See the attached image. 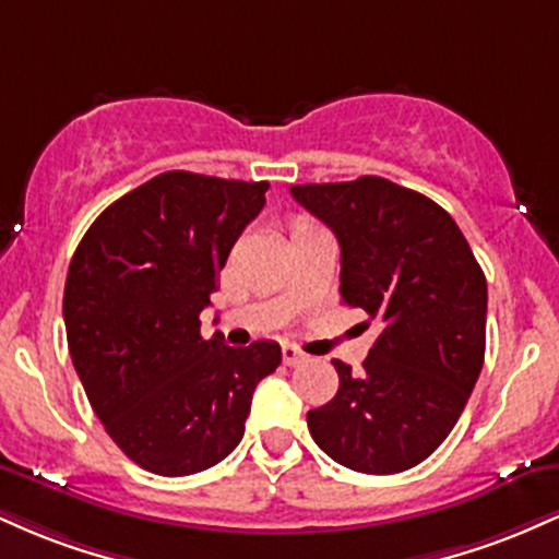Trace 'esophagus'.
<instances>
[{
	"label": "esophagus",
	"instance_id": "1",
	"mask_svg": "<svg viewBox=\"0 0 559 559\" xmlns=\"http://www.w3.org/2000/svg\"><path fill=\"white\" fill-rule=\"evenodd\" d=\"M281 357H284L286 365H299V362L307 360L305 352L297 349V346H294V344H284V346H281Z\"/></svg>",
	"mask_w": 559,
	"mask_h": 559
}]
</instances>
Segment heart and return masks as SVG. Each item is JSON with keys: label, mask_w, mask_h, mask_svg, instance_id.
Returning a JSON list of instances; mask_svg holds the SVG:
<instances>
[{"label": "heart", "mask_w": 559, "mask_h": 559, "mask_svg": "<svg viewBox=\"0 0 559 559\" xmlns=\"http://www.w3.org/2000/svg\"><path fill=\"white\" fill-rule=\"evenodd\" d=\"M301 228H312V223H307V221H297V223H294V230H301Z\"/></svg>", "instance_id": "b5f03b06"}]
</instances>
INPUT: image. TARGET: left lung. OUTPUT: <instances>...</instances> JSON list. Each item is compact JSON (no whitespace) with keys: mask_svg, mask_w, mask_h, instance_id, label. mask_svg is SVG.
Wrapping results in <instances>:
<instances>
[{"mask_svg":"<svg viewBox=\"0 0 559 559\" xmlns=\"http://www.w3.org/2000/svg\"><path fill=\"white\" fill-rule=\"evenodd\" d=\"M292 197L336 234L344 305L378 323L360 373L333 360L338 391L307 413L312 439L357 473L409 471L447 439L484 368L486 275L444 207L386 178Z\"/></svg>","mask_w":559,"mask_h":559,"instance_id":"obj_1","label":"left lung"}]
</instances>
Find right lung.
<instances>
[{"label": "right lung", "mask_w": 559, "mask_h": 559, "mask_svg": "<svg viewBox=\"0 0 559 559\" xmlns=\"http://www.w3.org/2000/svg\"><path fill=\"white\" fill-rule=\"evenodd\" d=\"M267 181L170 170L86 230L66 281L68 349L110 439L144 471L191 476L234 452L281 346L202 338L217 273L260 215Z\"/></svg>", "instance_id": "obj_1"}]
</instances>
